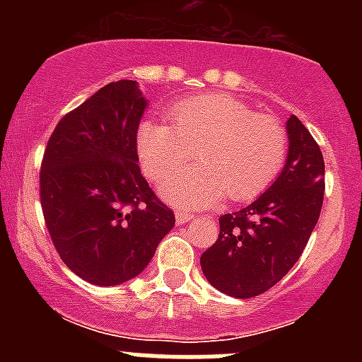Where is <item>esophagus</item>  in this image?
I'll list each match as a JSON object with an SVG mask.
<instances>
[{
    "label": "esophagus",
    "mask_w": 362,
    "mask_h": 362,
    "mask_svg": "<svg viewBox=\"0 0 362 362\" xmlns=\"http://www.w3.org/2000/svg\"><path fill=\"white\" fill-rule=\"evenodd\" d=\"M192 219H194V216L190 212H187V210H175V221H177L179 225H185V223H188Z\"/></svg>",
    "instance_id": "1"
}]
</instances>
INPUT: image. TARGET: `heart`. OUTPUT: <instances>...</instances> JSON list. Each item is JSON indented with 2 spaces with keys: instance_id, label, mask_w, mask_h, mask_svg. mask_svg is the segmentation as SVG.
Listing matches in <instances>:
<instances>
[{
  "instance_id": "heart-1",
  "label": "heart",
  "mask_w": 362,
  "mask_h": 362,
  "mask_svg": "<svg viewBox=\"0 0 362 362\" xmlns=\"http://www.w3.org/2000/svg\"><path fill=\"white\" fill-rule=\"evenodd\" d=\"M172 124L145 119L136 136L143 170L153 181L165 177L197 148L201 165L163 181L166 199L183 206H206L228 197L252 199L276 179L288 152L279 119L252 112L228 94H203L177 101Z\"/></svg>"
}]
</instances>
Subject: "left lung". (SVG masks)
I'll list each match as a JSON object with an SVG mask.
<instances>
[{
	"label": "left lung",
	"instance_id": "left-lung-1",
	"mask_svg": "<svg viewBox=\"0 0 362 362\" xmlns=\"http://www.w3.org/2000/svg\"><path fill=\"white\" fill-rule=\"evenodd\" d=\"M288 156L270 188L252 204L219 217V238L201 255L214 288L248 299L270 290L297 263L317 225L325 159L296 116L286 121Z\"/></svg>",
	"mask_w": 362,
	"mask_h": 362
}]
</instances>
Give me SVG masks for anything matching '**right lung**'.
<instances>
[{
  "instance_id": "right-lung-1",
  "label": "right lung",
  "mask_w": 362,
  "mask_h": 362,
  "mask_svg": "<svg viewBox=\"0 0 362 362\" xmlns=\"http://www.w3.org/2000/svg\"><path fill=\"white\" fill-rule=\"evenodd\" d=\"M146 105L136 81L108 83L62 117L43 153L45 225L63 263L98 286L139 276L175 225L137 165Z\"/></svg>"
}]
</instances>
